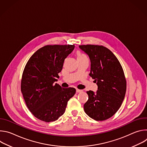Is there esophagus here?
<instances>
[{
  "mask_svg": "<svg viewBox=\"0 0 147 147\" xmlns=\"http://www.w3.org/2000/svg\"><path fill=\"white\" fill-rule=\"evenodd\" d=\"M76 92H78V93H79V92H82V90H79V89H76Z\"/></svg>",
  "mask_w": 147,
  "mask_h": 147,
  "instance_id": "obj_1",
  "label": "esophagus"
}]
</instances>
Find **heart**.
Instances as JSON below:
<instances>
[{"label": "heart", "instance_id": "1", "mask_svg": "<svg viewBox=\"0 0 147 147\" xmlns=\"http://www.w3.org/2000/svg\"><path fill=\"white\" fill-rule=\"evenodd\" d=\"M77 59H84V58H87V56L83 53H81V52H78L77 53Z\"/></svg>", "mask_w": 147, "mask_h": 147}]
</instances>
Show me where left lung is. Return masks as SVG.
<instances>
[{
    "label": "left lung",
    "mask_w": 147,
    "mask_h": 147,
    "mask_svg": "<svg viewBox=\"0 0 147 147\" xmlns=\"http://www.w3.org/2000/svg\"><path fill=\"white\" fill-rule=\"evenodd\" d=\"M79 48L90 59V76L98 86L95 93L87 91V102L84 105L86 114L96 121L113 116L121 105L126 91V80L119 61L107 48L84 45Z\"/></svg>",
    "instance_id": "1"
}]
</instances>
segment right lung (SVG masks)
<instances>
[{
	"instance_id": "1",
	"label": "right lung",
	"mask_w": 147,
	"mask_h": 147,
	"mask_svg": "<svg viewBox=\"0 0 147 147\" xmlns=\"http://www.w3.org/2000/svg\"><path fill=\"white\" fill-rule=\"evenodd\" d=\"M74 47V45H46L36 51L25 66L21 91L30 111L42 121L57 120L76 93L74 88H63L55 83L65 59Z\"/></svg>"
}]
</instances>
